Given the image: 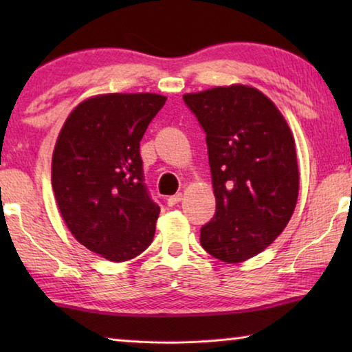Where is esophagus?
Segmentation results:
<instances>
[{
	"label": "esophagus",
	"instance_id": "1",
	"mask_svg": "<svg viewBox=\"0 0 352 352\" xmlns=\"http://www.w3.org/2000/svg\"><path fill=\"white\" fill-rule=\"evenodd\" d=\"M183 200V194L182 192H178V194H175V195H170V197L168 199V205L169 206H175L178 201H182Z\"/></svg>",
	"mask_w": 352,
	"mask_h": 352
}]
</instances>
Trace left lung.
I'll return each instance as SVG.
<instances>
[{"instance_id":"obj_1","label":"left lung","mask_w":352,"mask_h":352,"mask_svg":"<svg viewBox=\"0 0 352 352\" xmlns=\"http://www.w3.org/2000/svg\"><path fill=\"white\" fill-rule=\"evenodd\" d=\"M183 99L206 133L216 197L200 243L226 264L243 262L273 243L295 211V138L278 107L254 87L233 83Z\"/></svg>"}]
</instances>
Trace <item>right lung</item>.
<instances>
[{
    "label": "right lung",
    "instance_id": "obj_1",
    "mask_svg": "<svg viewBox=\"0 0 352 352\" xmlns=\"http://www.w3.org/2000/svg\"><path fill=\"white\" fill-rule=\"evenodd\" d=\"M166 96L107 93L74 107L51 164L56 201L69 233L111 262L151 245L160 208L142 183L140 141Z\"/></svg>",
    "mask_w": 352,
    "mask_h": 352
}]
</instances>
